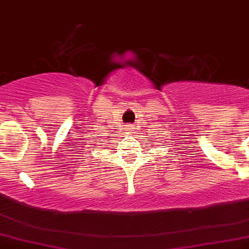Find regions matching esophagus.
Returning a JSON list of instances; mask_svg holds the SVG:
<instances>
[{
  "label": "esophagus",
  "mask_w": 249,
  "mask_h": 249,
  "mask_svg": "<svg viewBox=\"0 0 249 249\" xmlns=\"http://www.w3.org/2000/svg\"><path fill=\"white\" fill-rule=\"evenodd\" d=\"M133 129H134V125H131V124L126 125V130H128V131H131Z\"/></svg>",
  "instance_id": "34e87169"
}]
</instances>
